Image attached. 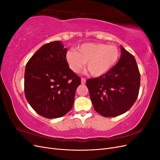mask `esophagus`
<instances>
[{
	"label": "esophagus",
	"instance_id": "esophagus-1",
	"mask_svg": "<svg viewBox=\"0 0 160 160\" xmlns=\"http://www.w3.org/2000/svg\"><path fill=\"white\" fill-rule=\"evenodd\" d=\"M86 82V79L85 78H81V84L84 85Z\"/></svg>",
	"mask_w": 160,
	"mask_h": 160
}]
</instances>
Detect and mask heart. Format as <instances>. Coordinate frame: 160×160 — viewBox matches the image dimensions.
Wrapping results in <instances>:
<instances>
[{"label":"heart","instance_id":"b5f03b06","mask_svg":"<svg viewBox=\"0 0 160 160\" xmlns=\"http://www.w3.org/2000/svg\"><path fill=\"white\" fill-rule=\"evenodd\" d=\"M119 55V51L115 45L88 42L81 45L77 51H67L66 60L72 71L79 72L87 62V69L91 75L99 77L113 68Z\"/></svg>","mask_w":160,"mask_h":160}]
</instances>
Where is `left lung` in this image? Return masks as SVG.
Returning <instances> with one entry per match:
<instances>
[{
  "label": "left lung",
  "mask_w": 160,
  "mask_h": 160,
  "mask_svg": "<svg viewBox=\"0 0 160 160\" xmlns=\"http://www.w3.org/2000/svg\"><path fill=\"white\" fill-rule=\"evenodd\" d=\"M120 47L118 63L107 73L86 82L93 108L103 117H115L127 112L139 94L140 73L136 61Z\"/></svg>",
  "instance_id": "left-lung-1"
}]
</instances>
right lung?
<instances>
[{
	"mask_svg": "<svg viewBox=\"0 0 160 160\" xmlns=\"http://www.w3.org/2000/svg\"><path fill=\"white\" fill-rule=\"evenodd\" d=\"M67 48L60 41L42 45L26 65L25 94L31 108L48 119L64 116L72 109L80 77L69 67Z\"/></svg>",
	"mask_w": 160,
	"mask_h": 160,
	"instance_id": "right-lung-1",
	"label": "right lung"
}]
</instances>
